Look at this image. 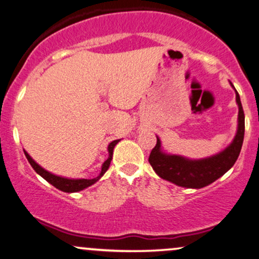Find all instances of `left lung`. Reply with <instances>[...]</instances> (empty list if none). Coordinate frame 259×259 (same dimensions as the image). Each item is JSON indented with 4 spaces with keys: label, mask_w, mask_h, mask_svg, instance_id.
Returning <instances> with one entry per match:
<instances>
[{
    "label": "left lung",
    "mask_w": 259,
    "mask_h": 259,
    "mask_svg": "<svg viewBox=\"0 0 259 259\" xmlns=\"http://www.w3.org/2000/svg\"><path fill=\"white\" fill-rule=\"evenodd\" d=\"M232 85V83H231ZM233 87V85H232ZM234 88V87H233ZM236 90V89H234ZM236 101L238 103V130L233 142L224 151L215 156L203 159H188L176 154L163 152L160 140L157 137V144L151 151L149 162L153 170L163 180L184 188L200 189L213 183L219 177L226 174L236 163L239 157L244 142L245 115L241 106L239 94L236 90Z\"/></svg>",
    "instance_id": "obj_1"
}]
</instances>
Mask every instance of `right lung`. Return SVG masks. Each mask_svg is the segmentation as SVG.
Listing matches in <instances>:
<instances>
[{
    "instance_id": "right-lung-1",
    "label": "right lung",
    "mask_w": 259,
    "mask_h": 259,
    "mask_svg": "<svg viewBox=\"0 0 259 259\" xmlns=\"http://www.w3.org/2000/svg\"><path fill=\"white\" fill-rule=\"evenodd\" d=\"M119 142H120V139H117V140H114V142L109 144V145H108V152H109L108 159H107L106 162L102 164V167H101V172H100L99 176L95 177V179H92V180H85V179L72 180V179H66V177L57 176V175H53L51 172H49L48 170L44 169V167L40 166L38 163H35L34 160H33L32 157L29 156V154L27 153L25 150H23V152H25V156H26L27 160H28L29 164H31L33 169L35 170V172L39 174L44 180H46L49 183H51L53 187L57 188V189L65 191V193H76V191H80V190L85 189V188L93 186L94 183H96L97 181H99L101 177L105 175V172L107 170H108V167L110 165V160H112V158H113L114 147H115V145Z\"/></svg>"
}]
</instances>
